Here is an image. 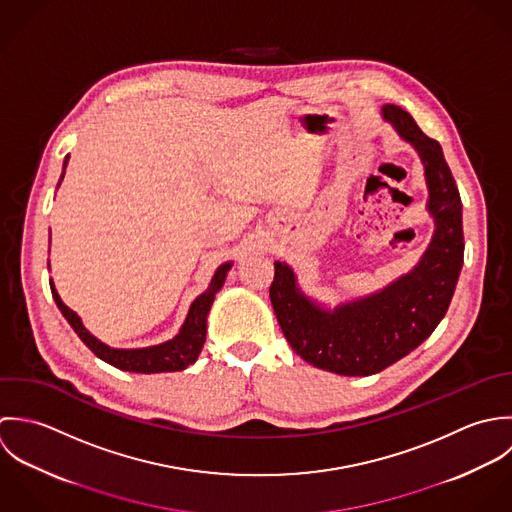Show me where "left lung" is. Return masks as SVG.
Here are the masks:
<instances>
[{
	"instance_id": "left-lung-1",
	"label": "left lung",
	"mask_w": 512,
	"mask_h": 512,
	"mask_svg": "<svg viewBox=\"0 0 512 512\" xmlns=\"http://www.w3.org/2000/svg\"><path fill=\"white\" fill-rule=\"evenodd\" d=\"M382 118L417 152L433 235L415 267L384 289L338 303H318L301 289L295 269L275 261L269 297L291 348L314 368L340 376H372L415 350L437 328L463 267V205L437 140L408 112L382 106Z\"/></svg>"
}]
</instances>
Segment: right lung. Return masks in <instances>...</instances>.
Listing matches in <instances>:
<instances>
[{
  "label": "right lung",
  "mask_w": 512,
  "mask_h": 512,
  "mask_svg": "<svg viewBox=\"0 0 512 512\" xmlns=\"http://www.w3.org/2000/svg\"><path fill=\"white\" fill-rule=\"evenodd\" d=\"M67 162H69V156L63 162V174H61V180L57 186H61V182H63ZM47 267H51L49 261H47ZM231 267H233V261H227L215 269V273L209 281V287L192 303L184 324L180 326V330L174 338L154 344V346H144V348H112V346L104 344L103 340H99L95 334H91L85 328L81 316L61 301L53 279H49V285H51L53 299H55L59 310L63 312V316L67 318V322L73 326V330L79 334V338L101 360L118 370H124V372L160 374V372L186 370L188 366H192L198 360V356L204 348L205 334H207V314L215 301V295L221 291Z\"/></svg>",
  "instance_id": "add662e5"
}]
</instances>
